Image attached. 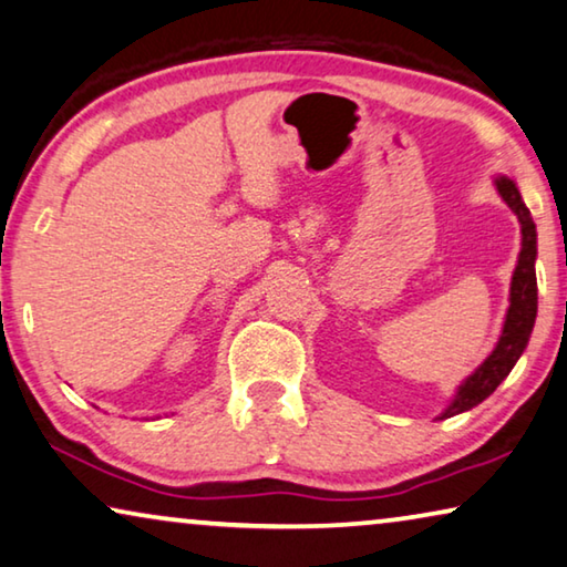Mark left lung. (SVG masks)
I'll return each mask as SVG.
<instances>
[{
    "label": "left lung",
    "instance_id": "left-lung-1",
    "mask_svg": "<svg viewBox=\"0 0 567 567\" xmlns=\"http://www.w3.org/2000/svg\"><path fill=\"white\" fill-rule=\"evenodd\" d=\"M494 186L505 204L517 214L519 231H523V249H519L515 275H512L509 285V308L505 316V326H502V336L494 346L492 353L487 355L477 371L466 379L452 403L442 411L439 419L456 416V413L470 411L482 403L487 396H492L494 389L507 379L512 368L519 361L523 350L527 348L529 332L535 328L537 318V277H535V259H537V231L535 221L529 217V209L523 202V196L517 192V184L507 176L494 178Z\"/></svg>",
    "mask_w": 567,
    "mask_h": 567
}]
</instances>
